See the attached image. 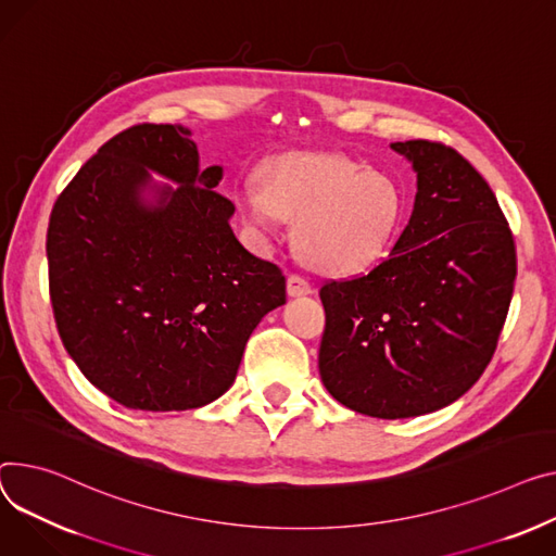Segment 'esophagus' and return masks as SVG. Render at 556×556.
I'll return each instance as SVG.
<instances>
[{
    "label": "esophagus",
    "mask_w": 556,
    "mask_h": 556,
    "mask_svg": "<svg viewBox=\"0 0 556 556\" xmlns=\"http://www.w3.org/2000/svg\"><path fill=\"white\" fill-rule=\"evenodd\" d=\"M313 286L308 279L302 275H288V294L290 298H304V294H311Z\"/></svg>",
    "instance_id": "obj_1"
}]
</instances>
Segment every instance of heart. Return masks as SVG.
Returning <instances> with one entry per match:
<instances>
[{
	"label": "heart",
	"mask_w": 556,
	"mask_h": 556,
	"mask_svg": "<svg viewBox=\"0 0 556 556\" xmlns=\"http://www.w3.org/2000/svg\"><path fill=\"white\" fill-rule=\"evenodd\" d=\"M237 201L262 237L294 218V245L306 264L326 273L362 268L389 241L400 199L395 185L344 154H286L243 182Z\"/></svg>",
	"instance_id": "1"
}]
</instances>
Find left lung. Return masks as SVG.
<instances>
[{
  "mask_svg": "<svg viewBox=\"0 0 556 556\" xmlns=\"http://www.w3.org/2000/svg\"><path fill=\"white\" fill-rule=\"evenodd\" d=\"M418 192L389 256L319 298V376L349 409L384 420L431 414L488 368L516 279V248L488 185L454 147L393 142Z\"/></svg>",
  "mask_w": 556,
  "mask_h": 556,
  "instance_id": "1",
  "label": "left lung"
}]
</instances>
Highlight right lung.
Instances as JSON below:
<instances>
[{
    "label": "right lung",
    "mask_w": 556,
    "mask_h": 556,
    "mask_svg": "<svg viewBox=\"0 0 556 556\" xmlns=\"http://www.w3.org/2000/svg\"><path fill=\"white\" fill-rule=\"evenodd\" d=\"M147 168L178 181L139 192ZM224 169H199L192 131L134 125L106 140L58 197L47 232L58 332L85 378L140 412H185L224 395L250 332L286 304L279 266L230 228Z\"/></svg>",
    "instance_id": "obj_1"
}]
</instances>
